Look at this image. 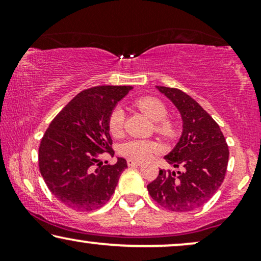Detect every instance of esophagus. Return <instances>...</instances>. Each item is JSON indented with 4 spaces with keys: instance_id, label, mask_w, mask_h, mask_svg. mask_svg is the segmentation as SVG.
<instances>
[{
    "instance_id": "1",
    "label": "esophagus",
    "mask_w": 261,
    "mask_h": 261,
    "mask_svg": "<svg viewBox=\"0 0 261 261\" xmlns=\"http://www.w3.org/2000/svg\"><path fill=\"white\" fill-rule=\"evenodd\" d=\"M127 165L128 166H139V165H141V162H137V160H132V159H128L127 160Z\"/></svg>"
}]
</instances>
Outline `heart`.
Returning a JSON list of instances; mask_svg holds the SVG:
<instances>
[{
    "mask_svg": "<svg viewBox=\"0 0 261 261\" xmlns=\"http://www.w3.org/2000/svg\"><path fill=\"white\" fill-rule=\"evenodd\" d=\"M134 106L154 121V129L165 138H173L177 134V122L167 116V107L162 99L154 96H144L135 99ZM108 129L113 137L119 138L124 129V112L121 107H115L109 114ZM160 145L156 141L147 139H129L120 146V153L132 160H145L153 153L160 151Z\"/></svg>",
    "mask_w": 261,
    "mask_h": 261,
    "instance_id": "b5f03b06",
    "label": "heart"
}]
</instances>
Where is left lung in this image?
Wrapping results in <instances>:
<instances>
[{
    "instance_id": "obj_1",
    "label": "left lung",
    "mask_w": 261,
    "mask_h": 261,
    "mask_svg": "<svg viewBox=\"0 0 261 261\" xmlns=\"http://www.w3.org/2000/svg\"><path fill=\"white\" fill-rule=\"evenodd\" d=\"M180 112L183 133L172 151L164 156L181 171L159 170L147 185L151 197L171 212H190L213 197L226 176L229 149L220 126L179 89L156 87Z\"/></svg>"
}]
</instances>
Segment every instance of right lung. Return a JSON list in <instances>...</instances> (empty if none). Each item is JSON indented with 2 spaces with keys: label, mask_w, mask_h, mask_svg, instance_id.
Wrapping results in <instances>:
<instances>
[{
  "label": "right lung",
  "mask_w": 261,
  "mask_h": 261,
  "mask_svg": "<svg viewBox=\"0 0 261 261\" xmlns=\"http://www.w3.org/2000/svg\"><path fill=\"white\" fill-rule=\"evenodd\" d=\"M132 87L101 85L80 92L49 123L39 146V169L49 191L78 212L98 209L109 201L127 162L103 165L114 155L109 114Z\"/></svg>",
  "instance_id": "add662e5"
}]
</instances>
